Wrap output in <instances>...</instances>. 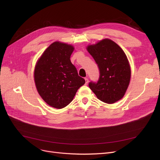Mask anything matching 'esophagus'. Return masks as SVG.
I'll use <instances>...</instances> for the list:
<instances>
[{
	"mask_svg": "<svg viewBox=\"0 0 160 160\" xmlns=\"http://www.w3.org/2000/svg\"><path fill=\"white\" fill-rule=\"evenodd\" d=\"M85 85H88L89 83L88 78H85Z\"/></svg>",
	"mask_w": 160,
	"mask_h": 160,
	"instance_id": "obj_1",
	"label": "esophagus"
}]
</instances>
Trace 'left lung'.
<instances>
[{"instance_id": "1", "label": "left lung", "mask_w": 160, "mask_h": 160, "mask_svg": "<svg viewBox=\"0 0 160 160\" xmlns=\"http://www.w3.org/2000/svg\"><path fill=\"white\" fill-rule=\"evenodd\" d=\"M99 69L97 83L91 81L89 88L99 100L113 103L122 99L128 88L131 69L126 55L118 44L108 38L87 47Z\"/></svg>"}]
</instances>
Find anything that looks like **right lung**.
<instances>
[{
  "mask_svg": "<svg viewBox=\"0 0 160 160\" xmlns=\"http://www.w3.org/2000/svg\"><path fill=\"white\" fill-rule=\"evenodd\" d=\"M73 50L72 45L56 41L37 62L34 78L37 91L52 108L62 109L68 105L78 89L85 83L71 62Z\"/></svg>",
  "mask_w": 160,
  "mask_h": 160,
  "instance_id": "1",
  "label": "right lung"
}]
</instances>
